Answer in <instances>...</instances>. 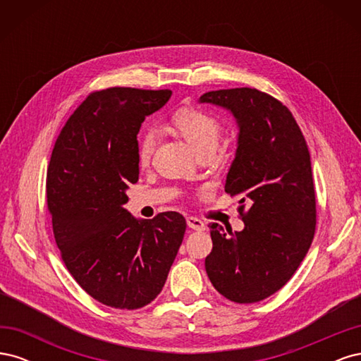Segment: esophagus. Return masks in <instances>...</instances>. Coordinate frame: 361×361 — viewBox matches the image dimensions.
Masks as SVG:
<instances>
[{"label":"esophagus","mask_w":361,"mask_h":361,"mask_svg":"<svg viewBox=\"0 0 361 361\" xmlns=\"http://www.w3.org/2000/svg\"><path fill=\"white\" fill-rule=\"evenodd\" d=\"M187 223L191 228H194V231H204V223L200 220V218L197 216H188L187 218Z\"/></svg>","instance_id":"34e87169"}]
</instances>
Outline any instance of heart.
<instances>
[{
	"label": "heart",
	"instance_id": "b5f03b06",
	"mask_svg": "<svg viewBox=\"0 0 361 361\" xmlns=\"http://www.w3.org/2000/svg\"><path fill=\"white\" fill-rule=\"evenodd\" d=\"M171 125L195 149L199 155L214 154L223 134V120L212 111L197 106H183L171 116ZM158 145V133L154 128L146 129L138 138L137 155L141 166L150 162Z\"/></svg>",
	"mask_w": 361,
	"mask_h": 361
}]
</instances>
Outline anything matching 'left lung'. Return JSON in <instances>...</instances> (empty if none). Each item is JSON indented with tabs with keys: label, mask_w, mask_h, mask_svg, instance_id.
<instances>
[{
	"label": "left lung",
	"mask_w": 361,
	"mask_h": 361,
	"mask_svg": "<svg viewBox=\"0 0 361 361\" xmlns=\"http://www.w3.org/2000/svg\"><path fill=\"white\" fill-rule=\"evenodd\" d=\"M200 102L238 118L236 158L226 192L238 195L243 232L211 226L204 268L214 288L239 304L257 302L292 279L312 245L316 199L310 152L286 105L251 87L207 92Z\"/></svg>",
	"instance_id": "1"
}]
</instances>
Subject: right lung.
I'll list each match as a JSON object with an SVG mask.
<instances>
[{"label": "right lung", "mask_w": 361, "mask_h": 361, "mask_svg": "<svg viewBox=\"0 0 361 361\" xmlns=\"http://www.w3.org/2000/svg\"><path fill=\"white\" fill-rule=\"evenodd\" d=\"M171 90H94L68 118L47 171V204L75 281L108 307L135 310L162 290L187 228L167 211L138 221L123 204L138 180L137 134Z\"/></svg>", "instance_id": "add662e5"}]
</instances>
